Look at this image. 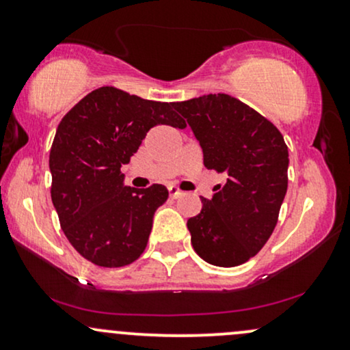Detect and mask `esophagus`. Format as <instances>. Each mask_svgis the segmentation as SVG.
I'll return each instance as SVG.
<instances>
[{"label":"esophagus","instance_id":"esophagus-1","mask_svg":"<svg viewBox=\"0 0 350 350\" xmlns=\"http://www.w3.org/2000/svg\"><path fill=\"white\" fill-rule=\"evenodd\" d=\"M170 196L172 199H178V198H180V196H183V191H179V189L176 186H170Z\"/></svg>","mask_w":350,"mask_h":350}]
</instances>
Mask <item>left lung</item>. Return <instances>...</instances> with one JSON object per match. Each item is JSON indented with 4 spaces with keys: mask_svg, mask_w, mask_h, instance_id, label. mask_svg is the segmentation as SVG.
Segmentation results:
<instances>
[{
    "mask_svg": "<svg viewBox=\"0 0 350 350\" xmlns=\"http://www.w3.org/2000/svg\"><path fill=\"white\" fill-rule=\"evenodd\" d=\"M172 107L187 120L204 166L228 176L202 211L187 220L191 243L215 267H237L263 248L278 222L288 189V146L271 122L226 94Z\"/></svg>",
    "mask_w": 350,
    "mask_h": 350,
    "instance_id": "1",
    "label": "left lung"
}]
</instances>
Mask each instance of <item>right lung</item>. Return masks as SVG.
<instances>
[{
  "label": "right lung",
  "instance_id": "obj_1",
  "mask_svg": "<svg viewBox=\"0 0 350 350\" xmlns=\"http://www.w3.org/2000/svg\"><path fill=\"white\" fill-rule=\"evenodd\" d=\"M156 124L186 128L172 103L100 87L80 100L55 131L49 154L52 204L72 247L98 267L138 260L156 208L166 202L163 184L128 187L120 171Z\"/></svg>",
  "mask_w": 350,
  "mask_h": 350
}]
</instances>
